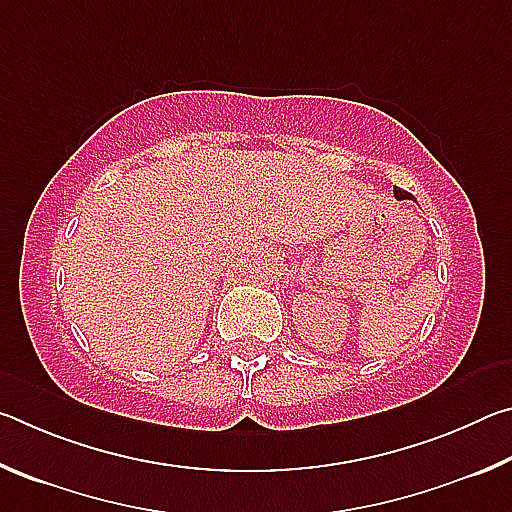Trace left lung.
Listing matches in <instances>:
<instances>
[{
  "label": "left lung",
  "mask_w": 512,
  "mask_h": 512,
  "mask_svg": "<svg viewBox=\"0 0 512 512\" xmlns=\"http://www.w3.org/2000/svg\"><path fill=\"white\" fill-rule=\"evenodd\" d=\"M393 192H395V198H400V201H404V198H409V201H411V198H413L409 192H404V189H400V187H395Z\"/></svg>",
  "instance_id": "8db88e82"
}]
</instances>
